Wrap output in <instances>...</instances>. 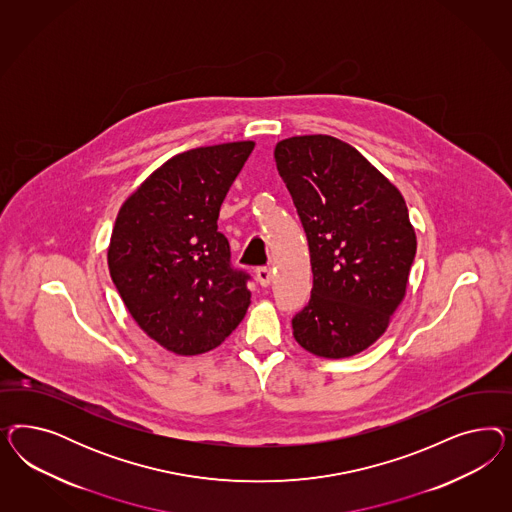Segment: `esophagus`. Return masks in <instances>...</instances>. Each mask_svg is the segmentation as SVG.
<instances>
[{
	"label": "esophagus",
	"instance_id": "esophagus-1",
	"mask_svg": "<svg viewBox=\"0 0 512 512\" xmlns=\"http://www.w3.org/2000/svg\"><path fill=\"white\" fill-rule=\"evenodd\" d=\"M272 279H274V272H272L270 266L257 268V281H259L263 287H268V285L272 283Z\"/></svg>",
	"mask_w": 512,
	"mask_h": 512
}]
</instances>
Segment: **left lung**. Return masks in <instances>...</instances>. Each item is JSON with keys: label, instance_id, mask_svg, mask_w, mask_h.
<instances>
[{"label": "left lung", "instance_id": "obj_1", "mask_svg": "<svg viewBox=\"0 0 512 512\" xmlns=\"http://www.w3.org/2000/svg\"><path fill=\"white\" fill-rule=\"evenodd\" d=\"M274 159L308 236L313 272L293 336L317 357L358 355L385 334L417 253L402 193L357 148L328 135L279 140Z\"/></svg>", "mask_w": 512, "mask_h": 512}]
</instances>
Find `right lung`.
Wrapping results in <instances>:
<instances>
[{"instance_id":"add662e5","label":"right lung","mask_w":512,"mask_h":512,"mask_svg":"<svg viewBox=\"0 0 512 512\" xmlns=\"http://www.w3.org/2000/svg\"><path fill=\"white\" fill-rule=\"evenodd\" d=\"M253 148L240 140L174 155L116 217L110 278L137 325L174 355L216 349L248 311L249 276L231 266L217 217Z\"/></svg>"}]
</instances>
